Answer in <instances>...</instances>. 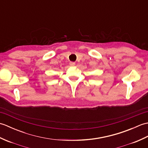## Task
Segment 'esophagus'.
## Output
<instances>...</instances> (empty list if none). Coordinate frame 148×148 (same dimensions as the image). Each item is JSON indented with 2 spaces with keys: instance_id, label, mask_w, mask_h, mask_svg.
I'll return each instance as SVG.
<instances>
[{
  "instance_id": "obj_1",
  "label": "esophagus",
  "mask_w": 148,
  "mask_h": 148,
  "mask_svg": "<svg viewBox=\"0 0 148 148\" xmlns=\"http://www.w3.org/2000/svg\"><path fill=\"white\" fill-rule=\"evenodd\" d=\"M70 64V65H71V66H74V65H75V64H75V62H70V64Z\"/></svg>"
}]
</instances>
